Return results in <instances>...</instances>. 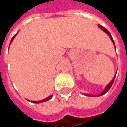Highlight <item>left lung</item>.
<instances>
[{
	"mask_svg": "<svg viewBox=\"0 0 127 127\" xmlns=\"http://www.w3.org/2000/svg\"><path fill=\"white\" fill-rule=\"evenodd\" d=\"M99 28H100L104 32H105L108 36H109V37H110V39H112V41L113 42V43H114V45H115V42H114V40H113V39H112V35H111V33L108 32V31L105 28H104V27H102V25H99ZM115 77H114V78L112 79V81H111V82L105 87V88L104 89V91L101 93V94H98L97 95V96H102L103 94H105L110 88H111V87H112V85H113V83H114V81H115ZM86 96H96V95H92V94H85Z\"/></svg>",
	"mask_w": 127,
	"mask_h": 127,
	"instance_id": "obj_1",
	"label": "left lung"
}]
</instances>
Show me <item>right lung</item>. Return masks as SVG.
Instances as JSON below:
<instances>
[{
	"label": "right lung",
	"mask_w": 127,
	"mask_h": 127,
	"mask_svg": "<svg viewBox=\"0 0 127 127\" xmlns=\"http://www.w3.org/2000/svg\"><path fill=\"white\" fill-rule=\"evenodd\" d=\"M17 35V33L15 34L12 38V39H11V42H10V44H11V42H12V39H14V37ZM52 95H51L50 96H49V97H47V98H45V99H42V100H40V101H31V102H33V103H41V102H46V101H48V100H49V99H52Z\"/></svg>",
	"instance_id": "1"
}]
</instances>
